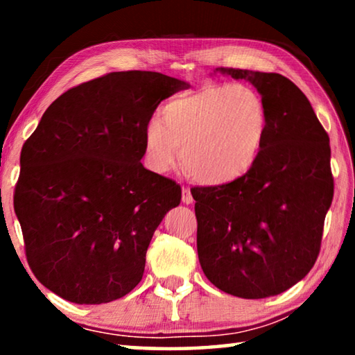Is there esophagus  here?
Masks as SVG:
<instances>
[{
  "mask_svg": "<svg viewBox=\"0 0 355 355\" xmlns=\"http://www.w3.org/2000/svg\"><path fill=\"white\" fill-rule=\"evenodd\" d=\"M182 200H183V203H186V205H191V203L194 202V197H192V194H191V189L184 188V186L182 189Z\"/></svg>",
  "mask_w": 355,
  "mask_h": 355,
  "instance_id": "1",
  "label": "esophagus"
}]
</instances>
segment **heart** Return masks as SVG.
<instances>
[{
  "label": "heart",
  "instance_id": "obj_1",
  "mask_svg": "<svg viewBox=\"0 0 355 355\" xmlns=\"http://www.w3.org/2000/svg\"><path fill=\"white\" fill-rule=\"evenodd\" d=\"M268 135V110L245 84H209L173 97L144 128L150 169L166 172L182 147L189 175L208 186L236 182L260 158Z\"/></svg>",
  "mask_w": 355,
  "mask_h": 355
}]
</instances>
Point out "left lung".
Wrapping results in <instances>:
<instances>
[{
  "mask_svg": "<svg viewBox=\"0 0 355 355\" xmlns=\"http://www.w3.org/2000/svg\"><path fill=\"white\" fill-rule=\"evenodd\" d=\"M264 100L268 135L236 182L192 188L197 252L219 290L244 299L286 291L313 268L334 199L329 135L304 92L279 73L218 67Z\"/></svg>",
  "mask_w": 355,
  "mask_h": 355,
  "instance_id": "left-lung-1",
  "label": "left lung"
}]
</instances>
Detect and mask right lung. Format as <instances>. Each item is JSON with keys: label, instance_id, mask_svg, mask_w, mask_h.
I'll list each match as a JSON object with an SVG mask.
<instances>
[{"label": "right lung", "instance_id": "1", "mask_svg": "<svg viewBox=\"0 0 355 355\" xmlns=\"http://www.w3.org/2000/svg\"><path fill=\"white\" fill-rule=\"evenodd\" d=\"M188 83L112 71L75 86L23 144L14 209L29 268L75 304H106L139 284L156 228L182 188L147 171L144 128Z\"/></svg>", "mask_w": 355, "mask_h": 355}]
</instances>
